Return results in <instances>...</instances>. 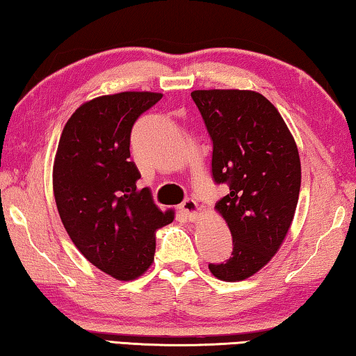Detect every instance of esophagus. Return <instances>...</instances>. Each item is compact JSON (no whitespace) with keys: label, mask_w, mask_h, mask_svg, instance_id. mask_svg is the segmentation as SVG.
<instances>
[{"label":"esophagus","mask_w":356,"mask_h":356,"mask_svg":"<svg viewBox=\"0 0 356 356\" xmlns=\"http://www.w3.org/2000/svg\"><path fill=\"white\" fill-rule=\"evenodd\" d=\"M180 209H182V212L188 216L190 221H196L201 216V207L197 206V202L195 200H190V197L180 204Z\"/></svg>","instance_id":"1"}]
</instances>
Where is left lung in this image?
<instances>
[{
    "instance_id": "left-lung-1",
    "label": "left lung",
    "mask_w": 356,
    "mask_h": 356,
    "mask_svg": "<svg viewBox=\"0 0 356 356\" xmlns=\"http://www.w3.org/2000/svg\"><path fill=\"white\" fill-rule=\"evenodd\" d=\"M191 99L213 141L215 182L229 185L215 209L231 231L232 254L209 270L221 281H243L272 261L292 225L301 185L297 144L256 91L200 89Z\"/></svg>"
}]
</instances>
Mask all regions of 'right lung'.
Listing matches in <instances>:
<instances>
[{
  "label": "right lung",
  "mask_w": 356,
  "mask_h": 356,
  "mask_svg": "<svg viewBox=\"0 0 356 356\" xmlns=\"http://www.w3.org/2000/svg\"><path fill=\"white\" fill-rule=\"evenodd\" d=\"M163 94L127 91L84 102L59 138L53 193L59 216L78 251L102 272L131 281L154 262L155 231L174 210L155 206L130 160L136 119Z\"/></svg>",
  "instance_id": "1"
}]
</instances>
